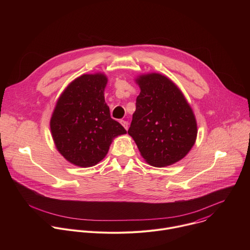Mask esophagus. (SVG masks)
I'll return each instance as SVG.
<instances>
[{
	"instance_id": "obj_1",
	"label": "esophagus",
	"mask_w": 250,
	"mask_h": 250,
	"mask_svg": "<svg viewBox=\"0 0 250 250\" xmlns=\"http://www.w3.org/2000/svg\"><path fill=\"white\" fill-rule=\"evenodd\" d=\"M120 123L122 124V125H123L125 129H127V127H128V123H127L126 121H123V120H122Z\"/></svg>"
}]
</instances>
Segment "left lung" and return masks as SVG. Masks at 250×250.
<instances>
[{"mask_svg": "<svg viewBox=\"0 0 250 250\" xmlns=\"http://www.w3.org/2000/svg\"><path fill=\"white\" fill-rule=\"evenodd\" d=\"M140 89L128 134L148 164L165 167L183 159L194 146L198 126L182 91L167 76L135 78Z\"/></svg>", "mask_w": 250, "mask_h": 250, "instance_id": "1", "label": "left lung"}]
</instances>
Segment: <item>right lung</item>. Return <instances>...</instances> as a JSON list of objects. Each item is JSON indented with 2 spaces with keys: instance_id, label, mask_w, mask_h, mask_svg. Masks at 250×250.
Instances as JSON below:
<instances>
[{
  "instance_id": "obj_1",
  "label": "right lung",
  "mask_w": 250,
  "mask_h": 250,
  "mask_svg": "<svg viewBox=\"0 0 250 250\" xmlns=\"http://www.w3.org/2000/svg\"><path fill=\"white\" fill-rule=\"evenodd\" d=\"M108 78L83 74L71 82L57 100L50 119L56 149L70 163L82 168L102 161L113 140L126 130L113 120L104 102Z\"/></svg>"
}]
</instances>
